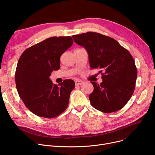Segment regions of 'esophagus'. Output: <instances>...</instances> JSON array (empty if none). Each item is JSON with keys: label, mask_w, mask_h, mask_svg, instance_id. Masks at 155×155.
Wrapping results in <instances>:
<instances>
[{"label": "esophagus", "mask_w": 155, "mask_h": 155, "mask_svg": "<svg viewBox=\"0 0 155 155\" xmlns=\"http://www.w3.org/2000/svg\"><path fill=\"white\" fill-rule=\"evenodd\" d=\"M75 85H82L84 84V82L82 80H75Z\"/></svg>", "instance_id": "obj_1"}]
</instances>
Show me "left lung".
<instances>
[{"instance_id":"1","label":"left lung","mask_w":155,"mask_h":155,"mask_svg":"<svg viewBox=\"0 0 155 155\" xmlns=\"http://www.w3.org/2000/svg\"><path fill=\"white\" fill-rule=\"evenodd\" d=\"M72 38L87 50L90 67L101 69L102 82H91V105L105 113L123 108L133 94L137 75L131 53L114 39L97 32H87Z\"/></svg>"}]
</instances>
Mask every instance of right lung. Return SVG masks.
<instances>
[{"label": "right lung", "mask_w": 155, "mask_h": 155, "mask_svg": "<svg viewBox=\"0 0 155 155\" xmlns=\"http://www.w3.org/2000/svg\"><path fill=\"white\" fill-rule=\"evenodd\" d=\"M70 36L51 37L24 51L15 73V85L26 107L35 115L54 118L67 109L74 81L64 80L58 86L50 79L60 67V56L71 47Z\"/></svg>", "instance_id": "right-lung-1"}]
</instances>
